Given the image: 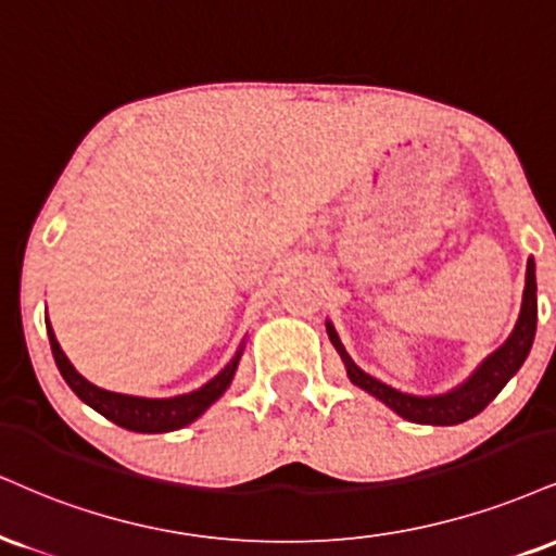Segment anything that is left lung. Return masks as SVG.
I'll use <instances>...</instances> for the list:
<instances>
[{
  "label": "left lung",
  "mask_w": 556,
  "mask_h": 556,
  "mask_svg": "<svg viewBox=\"0 0 556 556\" xmlns=\"http://www.w3.org/2000/svg\"><path fill=\"white\" fill-rule=\"evenodd\" d=\"M326 329H329L331 344L337 346L339 354H342L346 372H350V380L354 386H359L363 391L372 393V396L383 401L386 406H391L399 417L409 419V422L443 425V427L460 425L486 409V404L503 391L507 380L518 372V367L523 365L528 352H531L533 333H536V264H533V258H528L523 305H520V318L518 324H515V331L510 333V339H507L497 352L490 354V357L481 363L479 370L473 372L464 386L456 388V391L445 393V396H409V393H401L396 388L370 378L367 372H363L352 363L350 354L344 352L342 342H339L333 326L329 324Z\"/></svg>",
  "instance_id": "obj_1"
}]
</instances>
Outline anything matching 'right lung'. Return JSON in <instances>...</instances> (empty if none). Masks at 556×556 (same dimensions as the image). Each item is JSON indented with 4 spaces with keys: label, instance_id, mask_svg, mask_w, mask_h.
<instances>
[{
    "label": "right lung",
    "instance_id": "1",
    "mask_svg": "<svg viewBox=\"0 0 556 556\" xmlns=\"http://www.w3.org/2000/svg\"><path fill=\"white\" fill-rule=\"evenodd\" d=\"M46 329H49V342L53 359H56L59 372L70 383L72 391L85 401L87 406H92L98 414H103L105 419H111L113 425L124 427L131 432H170L180 430V427L191 425L193 419L202 417L210 406L225 393V388L230 386L232 376H236V367L240 359V352L232 357V363L219 372L217 378H212L210 383L199 388V391L186 393V396L176 399H139V396H124V393H111L103 388L92 386L90 380H85L79 372L72 367L66 354L59 346L56 337H53L49 320H46Z\"/></svg>",
    "mask_w": 556,
    "mask_h": 556
}]
</instances>
